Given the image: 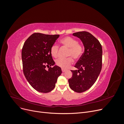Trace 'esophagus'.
I'll return each instance as SVG.
<instances>
[{"instance_id":"esophagus-1","label":"esophagus","mask_w":124,"mask_h":124,"mask_svg":"<svg viewBox=\"0 0 124 124\" xmlns=\"http://www.w3.org/2000/svg\"><path fill=\"white\" fill-rule=\"evenodd\" d=\"M62 72H65V71H66L65 69H62Z\"/></svg>"}]
</instances>
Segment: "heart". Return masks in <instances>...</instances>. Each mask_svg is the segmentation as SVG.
I'll list each match as a JSON object with an SVG mask.
<instances>
[{
  "label": "heart",
  "instance_id": "obj_1",
  "mask_svg": "<svg viewBox=\"0 0 124 124\" xmlns=\"http://www.w3.org/2000/svg\"><path fill=\"white\" fill-rule=\"evenodd\" d=\"M60 42L63 46L69 48L67 56L71 57L66 59H58L56 61V64L62 69H67L73 62V59L71 57L74 59H78L82 56L83 52V47L80 43H78L76 39L69 36L62 38ZM58 49V46L56 44H54L51 46L50 53L52 56L54 57H57Z\"/></svg>",
  "mask_w": 124,
  "mask_h": 124
}]
</instances>
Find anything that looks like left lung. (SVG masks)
I'll return each instance as SVG.
<instances>
[{"mask_svg":"<svg viewBox=\"0 0 124 124\" xmlns=\"http://www.w3.org/2000/svg\"><path fill=\"white\" fill-rule=\"evenodd\" d=\"M73 35L83 44L84 52L75 65L76 70H71L72 77L68 80L70 88L77 93H82L95 83L102 68V46L99 41L91 33L80 31Z\"/></svg>","mask_w":124,"mask_h":124,"instance_id":"obj_1","label":"left lung"}]
</instances>
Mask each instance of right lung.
I'll list each match as a JSON object with an SVG mask.
<instances>
[{"label": "right lung", "instance_id": "1", "mask_svg": "<svg viewBox=\"0 0 124 124\" xmlns=\"http://www.w3.org/2000/svg\"><path fill=\"white\" fill-rule=\"evenodd\" d=\"M59 37V35L34 33L26 40L22 48L24 76L30 85L39 92L52 91L62 73L61 67L54 65L50 53L51 46Z\"/></svg>", "mask_w": 124, "mask_h": 124}]
</instances>
